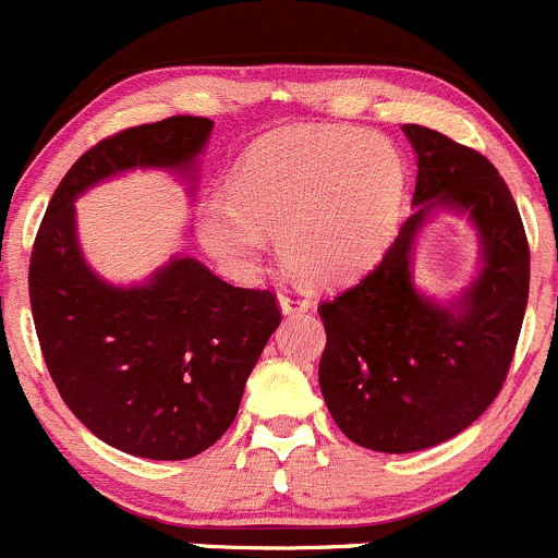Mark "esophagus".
Returning a JSON list of instances; mask_svg holds the SVG:
<instances>
[{"label":"esophagus","instance_id":"obj_1","mask_svg":"<svg viewBox=\"0 0 558 558\" xmlns=\"http://www.w3.org/2000/svg\"><path fill=\"white\" fill-rule=\"evenodd\" d=\"M279 306H281V314H287V317H290V314H303V312H308V308H312V301H308V298H303V292H298V290H279Z\"/></svg>","mask_w":558,"mask_h":558}]
</instances>
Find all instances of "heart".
Listing matches in <instances>:
<instances>
[{"label":"heart","mask_w":558,"mask_h":558,"mask_svg":"<svg viewBox=\"0 0 558 558\" xmlns=\"http://www.w3.org/2000/svg\"><path fill=\"white\" fill-rule=\"evenodd\" d=\"M407 170L385 137L352 126L268 135L235 170L230 195L201 206L197 233L214 260L250 274L277 233L298 279L333 284L366 271L393 235Z\"/></svg>","instance_id":"1"}]
</instances>
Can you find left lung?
<instances>
[{"mask_svg":"<svg viewBox=\"0 0 558 558\" xmlns=\"http://www.w3.org/2000/svg\"><path fill=\"white\" fill-rule=\"evenodd\" d=\"M417 157L412 217L374 271L319 303V390L347 439L379 453L434 448L499 396L529 301V244L499 170L437 130L404 124ZM434 210L464 213L481 235V274L459 302L411 281V246Z\"/></svg>","mask_w":558,"mask_h":558,"instance_id":"1","label":"left lung"}]
</instances>
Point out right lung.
I'll return each instance as SVG.
<instances>
[{"label":"right lung","instance_id":"obj_1","mask_svg":"<svg viewBox=\"0 0 558 558\" xmlns=\"http://www.w3.org/2000/svg\"><path fill=\"white\" fill-rule=\"evenodd\" d=\"M211 126L170 116L99 141L57 186L32 250V317L53 385L94 437L137 459H192L228 432L281 314L271 290L228 284L195 257L143 284L99 279L78 246L75 197L124 170L192 173Z\"/></svg>","mask_w":558,"mask_h":558}]
</instances>
